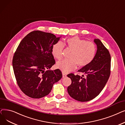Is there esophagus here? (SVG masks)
<instances>
[{
    "label": "esophagus",
    "instance_id": "1",
    "mask_svg": "<svg viewBox=\"0 0 125 125\" xmlns=\"http://www.w3.org/2000/svg\"><path fill=\"white\" fill-rule=\"evenodd\" d=\"M67 77V75L66 74H64V73H62V77L63 78H64V77Z\"/></svg>",
    "mask_w": 125,
    "mask_h": 125
}]
</instances>
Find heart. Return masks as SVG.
<instances>
[{
    "label": "heart",
    "mask_w": 125,
    "mask_h": 125,
    "mask_svg": "<svg viewBox=\"0 0 125 125\" xmlns=\"http://www.w3.org/2000/svg\"><path fill=\"white\" fill-rule=\"evenodd\" d=\"M66 45L72 50L70 55L71 59H64L57 63V67L63 72H69L76 69L77 64L79 67H84L90 64L96 55L97 48L92 42L81 39L78 37L68 38ZM64 45L58 42L53 46L52 52L55 58L61 59L63 56Z\"/></svg>",
    "instance_id": "obj_1"
}]
</instances>
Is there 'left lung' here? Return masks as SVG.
Masks as SVG:
<instances>
[{
  "instance_id": "left-lung-1",
  "label": "left lung",
  "mask_w": 125,
  "mask_h": 125,
  "mask_svg": "<svg viewBox=\"0 0 125 125\" xmlns=\"http://www.w3.org/2000/svg\"><path fill=\"white\" fill-rule=\"evenodd\" d=\"M97 46L93 61L78 70L82 76L71 73L67 76L72 83L68 87L70 96L80 102H86L96 97L102 91L110 74L111 56L109 51L99 39H94ZM85 76H84V75Z\"/></svg>"
}]
</instances>
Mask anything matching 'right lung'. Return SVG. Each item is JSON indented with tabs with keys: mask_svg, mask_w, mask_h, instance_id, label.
I'll return each mask as SVG.
<instances>
[{
	"mask_svg": "<svg viewBox=\"0 0 125 125\" xmlns=\"http://www.w3.org/2000/svg\"><path fill=\"white\" fill-rule=\"evenodd\" d=\"M59 39L51 33L35 31L26 35L17 47L12 62L14 72L18 85L26 96L43 98L62 78L59 69L49 70L55 63L52 47Z\"/></svg>",
	"mask_w": 125,
	"mask_h": 125,
	"instance_id": "obj_1",
	"label": "right lung"
}]
</instances>
